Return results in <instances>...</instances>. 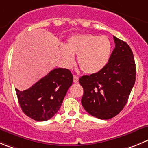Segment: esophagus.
<instances>
[{
	"label": "esophagus",
	"mask_w": 148,
	"mask_h": 148,
	"mask_svg": "<svg viewBox=\"0 0 148 148\" xmlns=\"http://www.w3.org/2000/svg\"><path fill=\"white\" fill-rule=\"evenodd\" d=\"M78 82H79L78 76L74 75V83H78Z\"/></svg>",
	"instance_id": "34e87169"
}]
</instances>
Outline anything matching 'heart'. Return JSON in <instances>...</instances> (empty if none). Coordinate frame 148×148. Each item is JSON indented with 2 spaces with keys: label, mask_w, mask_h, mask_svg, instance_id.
Segmentation results:
<instances>
[{
  "label": "heart",
  "mask_w": 148,
  "mask_h": 148,
  "mask_svg": "<svg viewBox=\"0 0 148 148\" xmlns=\"http://www.w3.org/2000/svg\"><path fill=\"white\" fill-rule=\"evenodd\" d=\"M111 52V42L106 36L92 34H76L69 38L61 57L66 65H72L73 56L77 55V64L83 72L92 74L100 71L107 64Z\"/></svg>",
  "instance_id": "1"
}]
</instances>
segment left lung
I'll use <instances>...</instances> for the list:
<instances>
[{"instance_id": "obj_1", "label": "left lung", "mask_w": 148, "mask_h": 148, "mask_svg": "<svg viewBox=\"0 0 148 148\" xmlns=\"http://www.w3.org/2000/svg\"><path fill=\"white\" fill-rule=\"evenodd\" d=\"M115 48L100 71L79 78L84 89L82 105L90 115L109 119L127 104L135 82L136 66L131 48L114 36Z\"/></svg>"}]
</instances>
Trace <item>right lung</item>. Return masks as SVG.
Returning <instances> with one entry per match:
<instances>
[{"instance_id": "obj_1", "label": "right lung", "mask_w": 148, "mask_h": 148, "mask_svg": "<svg viewBox=\"0 0 148 148\" xmlns=\"http://www.w3.org/2000/svg\"><path fill=\"white\" fill-rule=\"evenodd\" d=\"M73 75L67 69L56 68L24 91L16 89L23 112L32 119L43 121L52 118L59 110Z\"/></svg>"}]
</instances>
